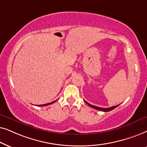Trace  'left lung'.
<instances>
[{
    "instance_id": "left-lung-1",
    "label": "left lung",
    "mask_w": 147,
    "mask_h": 147,
    "mask_svg": "<svg viewBox=\"0 0 147 147\" xmlns=\"http://www.w3.org/2000/svg\"><path fill=\"white\" fill-rule=\"evenodd\" d=\"M85 102L87 103V104L89 105V106L92 107V108L98 109V110H100V111H109L112 110V109H115L116 107L118 106V105H115V106H112V107H107V108H103V107H99L95 106V105H93L90 104V103L87 102V101H85Z\"/></svg>"
}]
</instances>
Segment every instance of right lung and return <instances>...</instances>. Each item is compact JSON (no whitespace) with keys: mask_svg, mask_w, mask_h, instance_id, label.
I'll list each match as a JSON object with an SVG mask.
<instances>
[{"mask_svg":"<svg viewBox=\"0 0 147 147\" xmlns=\"http://www.w3.org/2000/svg\"><path fill=\"white\" fill-rule=\"evenodd\" d=\"M55 101H52V102H50V103H46V104H44V105H39L38 106H46V105H50V104H52V103H54V102H55Z\"/></svg>","mask_w":147,"mask_h":147,"instance_id":"right-lung-1","label":"right lung"}]
</instances>
